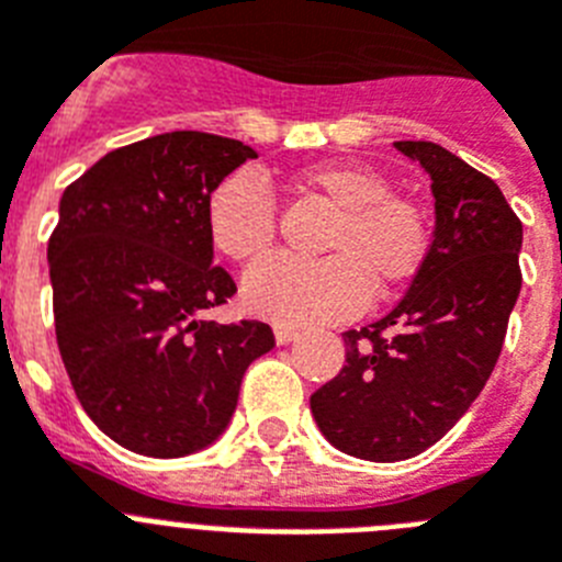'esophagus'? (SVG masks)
Returning <instances> with one entry per match:
<instances>
[{
    "label": "esophagus",
    "mask_w": 562,
    "mask_h": 562,
    "mask_svg": "<svg viewBox=\"0 0 562 562\" xmlns=\"http://www.w3.org/2000/svg\"><path fill=\"white\" fill-rule=\"evenodd\" d=\"M297 337V331L292 329V326H276V342L278 346H286V342H292Z\"/></svg>",
    "instance_id": "1"
}]
</instances>
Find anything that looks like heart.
I'll use <instances>...</instances> for the list:
<instances>
[{"instance_id": "b5f03b06", "label": "heart", "mask_w": 562, "mask_h": 562, "mask_svg": "<svg viewBox=\"0 0 562 562\" xmlns=\"http://www.w3.org/2000/svg\"><path fill=\"white\" fill-rule=\"evenodd\" d=\"M297 186L335 211L326 231L324 261L304 265L267 258L245 276V304L252 315L284 326L335 324L369 304L371 290L389 295L411 284L428 265L434 213L411 193L391 191V180L371 166L324 162L297 173ZM211 245L247 265L272 250L278 205L256 171L222 177L205 202Z\"/></svg>"}]
</instances>
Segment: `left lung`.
<instances>
[{"label": "left lung", "instance_id": "8db88e82", "mask_svg": "<svg viewBox=\"0 0 562 562\" xmlns=\"http://www.w3.org/2000/svg\"><path fill=\"white\" fill-rule=\"evenodd\" d=\"M396 148L434 180L428 265L389 315L342 331L346 366L310 400L326 439L369 461L419 456L464 416L498 362L524 281V225L501 188L436 143Z\"/></svg>", "mask_w": 562, "mask_h": 562}]
</instances>
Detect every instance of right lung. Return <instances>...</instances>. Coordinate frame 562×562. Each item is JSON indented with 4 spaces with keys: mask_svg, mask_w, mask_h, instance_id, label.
Returning a JSON list of instances; mask_svg holds the SVG:
<instances>
[{
    "mask_svg": "<svg viewBox=\"0 0 562 562\" xmlns=\"http://www.w3.org/2000/svg\"><path fill=\"white\" fill-rule=\"evenodd\" d=\"M252 157L220 134H154L64 191L47 245L58 351L89 419L134 453L211 445L247 366L276 346L261 321H205L236 292L213 265L207 193Z\"/></svg>",
    "mask_w": 562,
    "mask_h": 562,
    "instance_id": "add662e5",
    "label": "right lung"
}]
</instances>
